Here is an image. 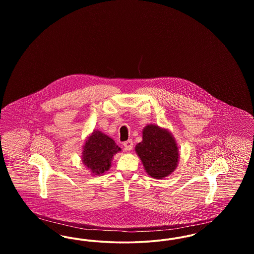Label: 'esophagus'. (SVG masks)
<instances>
[{
	"instance_id": "1",
	"label": "esophagus",
	"mask_w": 254,
	"mask_h": 254,
	"mask_svg": "<svg viewBox=\"0 0 254 254\" xmlns=\"http://www.w3.org/2000/svg\"><path fill=\"white\" fill-rule=\"evenodd\" d=\"M124 147H125V150L130 151L133 147L132 140H127V141H126V142L124 143Z\"/></svg>"
}]
</instances>
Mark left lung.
Instances as JSON below:
<instances>
[{
  "instance_id": "8db88e82",
  "label": "left lung",
  "mask_w": 254,
  "mask_h": 254,
  "mask_svg": "<svg viewBox=\"0 0 254 254\" xmlns=\"http://www.w3.org/2000/svg\"><path fill=\"white\" fill-rule=\"evenodd\" d=\"M145 172L154 179H164L178 166L179 149L175 138L167 128L147 125L143 129V140L135 146Z\"/></svg>"
}]
</instances>
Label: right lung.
<instances>
[{"label":"right lung","instance_id":"add662e5","mask_svg":"<svg viewBox=\"0 0 254 254\" xmlns=\"http://www.w3.org/2000/svg\"><path fill=\"white\" fill-rule=\"evenodd\" d=\"M121 147L100 130H93L83 145L82 161L92 175H103L111 167V161Z\"/></svg>","mask_w":254,"mask_h":254}]
</instances>
